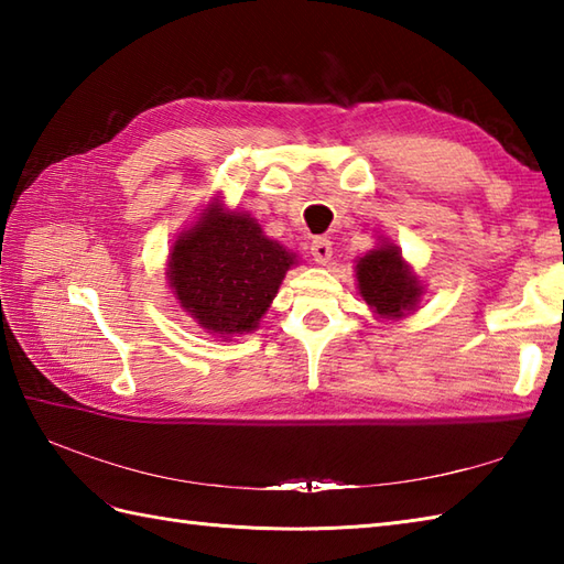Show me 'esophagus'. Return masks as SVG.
I'll return each mask as SVG.
<instances>
[{"label": "esophagus", "mask_w": 564, "mask_h": 564, "mask_svg": "<svg viewBox=\"0 0 564 564\" xmlns=\"http://www.w3.org/2000/svg\"><path fill=\"white\" fill-rule=\"evenodd\" d=\"M313 259L317 261V263H322V267H325V263H329V259H332V242L327 237H315L313 239Z\"/></svg>", "instance_id": "esophagus-1"}]
</instances>
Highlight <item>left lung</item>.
I'll return each instance as SVG.
<instances>
[{"label":"left lung","mask_w":564,"mask_h":564,"mask_svg":"<svg viewBox=\"0 0 564 564\" xmlns=\"http://www.w3.org/2000/svg\"><path fill=\"white\" fill-rule=\"evenodd\" d=\"M356 279L364 301L378 317L386 319L404 317L424 293L416 273L402 259V251L390 242L366 251L356 261Z\"/></svg>","instance_id":"left-lung-1"}]
</instances>
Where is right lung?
Here are the masks:
<instances>
[{"mask_svg": "<svg viewBox=\"0 0 564 564\" xmlns=\"http://www.w3.org/2000/svg\"><path fill=\"white\" fill-rule=\"evenodd\" d=\"M293 263V251L263 235L254 218L225 210L215 198L178 235L166 281L203 329L230 339L259 327Z\"/></svg>", "mask_w": 564, "mask_h": 564, "instance_id": "obj_1", "label": "right lung"}]
</instances>
